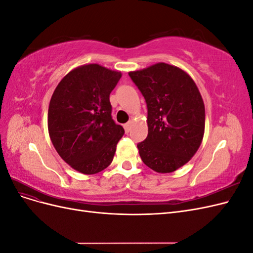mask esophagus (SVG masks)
I'll return each instance as SVG.
<instances>
[{
    "instance_id": "1",
    "label": "esophagus",
    "mask_w": 253,
    "mask_h": 253,
    "mask_svg": "<svg viewBox=\"0 0 253 253\" xmlns=\"http://www.w3.org/2000/svg\"><path fill=\"white\" fill-rule=\"evenodd\" d=\"M124 127H125V131H126V133L127 134L129 131H131L132 124H131V122H127V124H126V125L124 126Z\"/></svg>"
}]
</instances>
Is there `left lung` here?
<instances>
[{
	"label": "left lung",
	"mask_w": 253,
	"mask_h": 253,
	"mask_svg": "<svg viewBox=\"0 0 253 253\" xmlns=\"http://www.w3.org/2000/svg\"><path fill=\"white\" fill-rule=\"evenodd\" d=\"M145 99L148 136L137 144L145 166L171 173L187 164L202 143L205 105L195 82L180 68L157 63L128 73Z\"/></svg>",
	"instance_id": "1"
}]
</instances>
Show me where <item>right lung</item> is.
Segmentation results:
<instances>
[{
	"label": "right lung",
	"instance_id": "add662e5",
	"mask_svg": "<svg viewBox=\"0 0 253 253\" xmlns=\"http://www.w3.org/2000/svg\"><path fill=\"white\" fill-rule=\"evenodd\" d=\"M121 73L98 64L75 68L60 81L48 108V132L58 154L76 171L108 168L125 134L112 118L111 91Z\"/></svg>",
	"mask_w": 253,
	"mask_h": 253
}]
</instances>
